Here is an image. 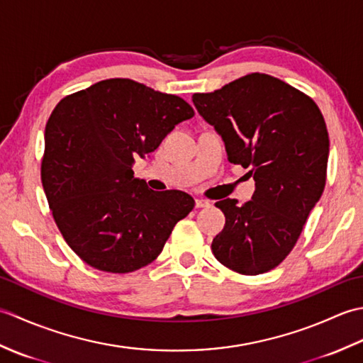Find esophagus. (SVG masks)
Masks as SVG:
<instances>
[{"label": "esophagus", "instance_id": "34e87169", "mask_svg": "<svg viewBox=\"0 0 363 363\" xmlns=\"http://www.w3.org/2000/svg\"><path fill=\"white\" fill-rule=\"evenodd\" d=\"M195 206H196V209H203V207H209L211 201H207V199H203V198H198L195 201Z\"/></svg>", "mask_w": 363, "mask_h": 363}]
</instances>
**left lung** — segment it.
<instances>
[{"label": "left lung", "mask_w": 363, "mask_h": 363, "mask_svg": "<svg viewBox=\"0 0 363 363\" xmlns=\"http://www.w3.org/2000/svg\"><path fill=\"white\" fill-rule=\"evenodd\" d=\"M203 118L223 137L233 164L251 168V201L215 203L226 217L212 252L226 268L260 274L296 245L326 186L329 135L313 99L265 73H250L209 94H194Z\"/></svg>", "instance_id": "8db88e82"}]
</instances>
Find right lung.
<instances>
[{
	"mask_svg": "<svg viewBox=\"0 0 363 363\" xmlns=\"http://www.w3.org/2000/svg\"><path fill=\"white\" fill-rule=\"evenodd\" d=\"M195 115L186 99L133 79L99 81L60 99L45 128L42 184L68 246L99 272L133 273L156 259L195 201L154 191L133 164Z\"/></svg>",
	"mask_w": 363,
	"mask_h": 363,
	"instance_id": "right-lung-1",
	"label": "right lung"
}]
</instances>
